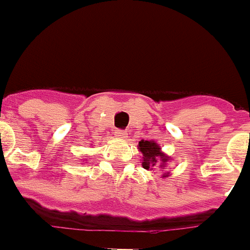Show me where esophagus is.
Returning a JSON list of instances; mask_svg holds the SVG:
<instances>
[{"label": "esophagus", "mask_w": 250, "mask_h": 250, "mask_svg": "<svg viewBox=\"0 0 250 250\" xmlns=\"http://www.w3.org/2000/svg\"><path fill=\"white\" fill-rule=\"evenodd\" d=\"M114 136L117 137V139H125L127 137V132L125 131H115L114 132Z\"/></svg>", "instance_id": "34e87169"}]
</instances>
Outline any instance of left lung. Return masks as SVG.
<instances>
[{
  "label": "left lung",
  "instance_id": "8db88e82",
  "mask_svg": "<svg viewBox=\"0 0 250 250\" xmlns=\"http://www.w3.org/2000/svg\"><path fill=\"white\" fill-rule=\"evenodd\" d=\"M139 150L143 153V167L145 169H153L158 166L159 171H163L167 167V162L171 159L167 154L162 151L159 144L154 140H141L139 143ZM162 177H169V172H162Z\"/></svg>",
  "mask_w": 250,
  "mask_h": 250
}]
</instances>
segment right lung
<instances>
[{"instance_id": "1", "label": "right lung", "mask_w": 250, "mask_h": 250, "mask_svg": "<svg viewBox=\"0 0 250 250\" xmlns=\"http://www.w3.org/2000/svg\"><path fill=\"white\" fill-rule=\"evenodd\" d=\"M82 160H84V159H82Z\"/></svg>"}]
</instances>
